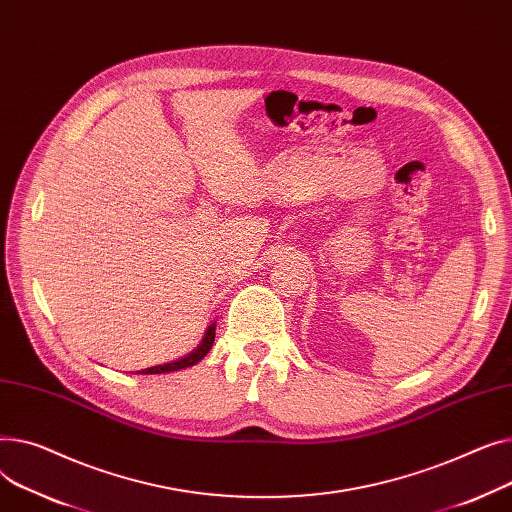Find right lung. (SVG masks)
I'll return each instance as SVG.
<instances>
[{"instance_id": "add662e5", "label": "right lung", "mask_w": 512, "mask_h": 512, "mask_svg": "<svg viewBox=\"0 0 512 512\" xmlns=\"http://www.w3.org/2000/svg\"><path fill=\"white\" fill-rule=\"evenodd\" d=\"M215 328H217V324H210V326H208V330H206L204 339H202V343H200L192 353H188L186 357H182V359H175V362H171V364H163V366H153V368L140 370V372H136V374H167V372L186 370V368H190V366L198 364L200 359L210 351V347H213V343H215Z\"/></svg>"}]
</instances>
